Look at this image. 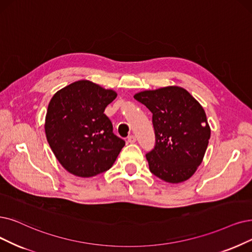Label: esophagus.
Wrapping results in <instances>:
<instances>
[{"instance_id":"esophagus-1","label":"esophagus","mask_w":252,"mask_h":252,"mask_svg":"<svg viewBox=\"0 0 252 252\" xmlns=\"http://www.w3.org/2000/svg\"><path fill=\"white\" fill-rule=\"evenodd\" d=\"M127 140H128V143L133 144V143L136 142V137H135L134 135H129V136L127 137Z\"/></svg>"}]
</instances>
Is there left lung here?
Listing matches in <instances>:
<instances>
[{
  "mask_svg": "<svg viewBox=\"0 0 252 252\" xmlns=\"http://www.w3.org/2000/svg\"><path fill=\"white\" fill-rule=\"evenodd\" d=\"M153 114L155 147L146 154L150 172L181 183L202 163L211 136L206 113L185 89L172 86L134 95Z\"/></svg>",
  "mask_w": 252,
  "mask_h": 252,
  "instance_id": "obj_1",
  "label": "left lung"
}]
</instances>
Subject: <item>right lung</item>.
<instances>
[{"instance_id":"1","label":"right lung","mask_w":252,"mask_h":252,"mask_svg":"<svg viewBox=\"0 0 252 252\" xmlns=\"http://www.w3.org/2000/svg\"><path fill=\"white\" fill-rule=\"evenodd\" d=\"M117 93L90 80L58 91L45 117V134L61 165L77 177L90 178L113 166L125 142L113 132L104 114Z\"/></svg>"}]
</instances>
